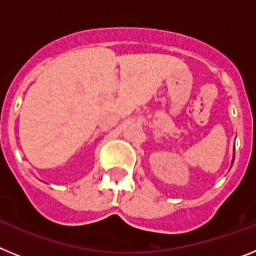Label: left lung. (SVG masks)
Wrapping results in <instances>:
<instances>
[{
	"mask_svg": "<svg viewBox=\"0 0 256 256\" xmlns=\"http://www.w3.org/2000/svg\"><path fill=\"white\" fill-rule=\"evenodd\" d=\"M234 159H232V162H234Z\"/></svg>",
	"mask_w": 256,
	"mask_h": 256,
	"instance_id": "obj_1",
	"label": "left lung"
}]
</instances>
